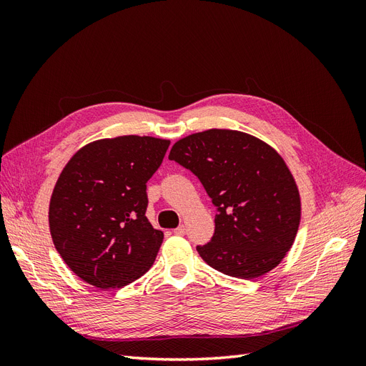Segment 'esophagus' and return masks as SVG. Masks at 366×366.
<instances>
[{
	"instance_id": "1",
	"label": "esophagus",
	"mask_w": 366,
	"mask_h": 366,
	"mask_svg": "<svg viewBox=\"0 0 366 366\" xmlns=\"http://www.w3.org/2000/svg\"><path fill=\"white\" fill-rule=\"evenodd\" d=\"M174 234L179 235V237L184 235V234H186V227H184V226H179L177 229H174Z\"/></svg>"
}]
</instances>
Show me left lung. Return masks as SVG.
<instances>
[{
  "mask_svg": "<svg viewBox=\"0 0 366 366\" xmlns=\"http://www.w3.org/2000/svg\"><path fill=\"white\" fill-rule=\"evenodd\" d=\"M169 160L198 177L217 207L214 237L197 246L210 267L253 280L282 261L299 227L301 200L278 152L244 132L209 129L177 142Z\"/></svg>",
  "mask_w": 366,
  "mask_h": 366,
  "instance_id": "8db88e82",
  "label": "left lung"
}]
</instances>
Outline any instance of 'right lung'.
Returning a JSON list of instances; mask_svg holds the SVG:
<instances>
[{
    "label": "right lung",
    "instance_id": "add662e5",
    "mask_svg": "<svg viewBox=\"0 0 366 366\" xmlns=\"http://www.w3.org/2000/svg\"><path fill=\"white\" fill-rule=\"evenodd\" d=\"M169 140L122 136L77 151L54 186L49 223L64 262L97 289H119L145 274L163 241L145 217L147 183Z\"/></svg>",
    "mask_w": 366,
    "mask_h": 366
}]
</instances>
